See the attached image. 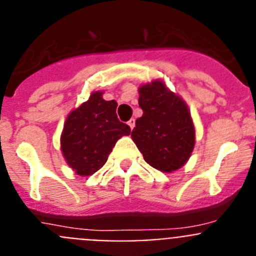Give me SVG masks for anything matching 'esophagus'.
<instances>
[{
    "label": "esophagus",
    "mask_w": 256,
    "mask_h": 256,
    "mask_svg": "<svg viewBox=\"0 0 256 256\" xmlns=\"http://www.w3.org/2000/svg\"><path fill=\"white\" fill-rule=\"evenodd\" d=\"M128 126H130V130H133V128H134V126H136V120H134V119H130V120L128 122Z\"/></svg>",
    "instance_id": "1"
}]
</instances>
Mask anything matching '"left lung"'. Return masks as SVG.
<instances>
[{
  "mask_svg": "<svg viewBox=\"0 0 256 256\" xmlns=\"http://www.w3.org/2000/svg\"><path fill=\"white\" fill-rule=\"evenodd\" d=\"M141 118L136 120L132 140L144 162L164 173L186 164L195 148V126L186 102L156 79L140 87Z\"/></svg>",
  "mask_w": 256,
  "mask_h": 256,
  "instance_id": "obj_1",
  "label": "left lung"
}]
</instances>
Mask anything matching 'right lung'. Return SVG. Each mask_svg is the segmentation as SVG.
Segmentation results:
<instances>
[{
	"mask_svg": "<svg viewBox=\"0 0 256 256\" xmlns=\"http://www.w3.org/2000/svg\"><path fill=\"white\" fill-rule=\"evenodd\" d=\"M116 106V101H105L97 91L68 115L61 151L78 176H91L102 168L118 140L130 134V126L118 119Z\"/></svg>",
	"mask_w": 256,
	"mask_h": 256,
	"instance_id": "add662e5",
	"label": "right lung"
}]
</instances>
